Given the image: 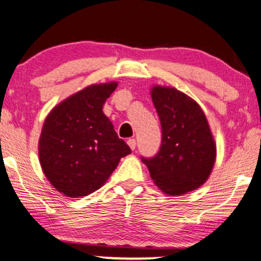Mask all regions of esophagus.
Segmentation results:
<instances>
[{
    "mask_svg": "<svg viewBox=\"0 0 261 261\" xmlns=\"http://www.w3.org/2000/svg\"><path fill=\"white\" fill-rule=\"evenodd\" d=\"M127 143H128V146H129V148L132 150H134L135 148H136V141H135V139H129L127 141Z\"/></svg>",
    "mask_w": 261,
    "mask_h": 261,
    "instance_id": "34e87169",
    "label": "esophagus"
}]
</instances>
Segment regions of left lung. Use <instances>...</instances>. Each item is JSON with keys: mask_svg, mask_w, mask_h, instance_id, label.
Returning <instances> with one entry per match:
<instances>
[{"mask_svg": "<svg viewBox=\"0 0 261 261\" xmlns=\"http://www.w3.org/2000/svg\"><path fill=\"white\" fill-rule=\"evenodd\" d=\"M151 99L162 128L160 151L142 158L150 177L164 194L179 196L203 186L216 162L209 122L194 99L175 87L154 85Z\"/></svg>", "mask_w": 261, "mask_h": 261, "instance_id": "8db88e82", "label": "left lung"}]
</instances>
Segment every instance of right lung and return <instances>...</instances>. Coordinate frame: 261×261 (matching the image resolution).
<instances>
[{
	"label": "right lung",
	"mask_w": 261,
	"mask_h": 261,
	"mask_svg": "<svg viewBox=\"0 0 261 261\" xmlns=\"http://www.w3.org/2000/svg\"><path fill=\"white\" fill-rule=\"evenodd\" d=\"M118 83L94 84L52 108L38 141L39 163L57 191L87 196L101 188L130 148L102 112Z\"/></svg>",
	"instance_id": "1"
}]
</instances>
